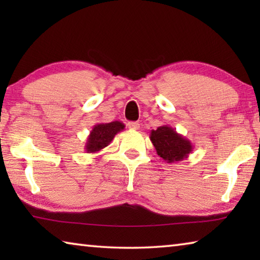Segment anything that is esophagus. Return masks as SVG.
Instances as JSON below:
<instances>
[{
  "mask_svg": "<svg viewBox=\"0 0 260 260\" xmlns=\"http://www.w3.org/2000/svg\"><path fill=\"white\" fill-rule=\"evenodd\" d=\"M127 126H128L129 129H139L140 128V124L136 121H129L128 124H127Z\"/></svg>",
  "mask_w": 260,
  "mask_h": 260,
  "instance_id": "34e87169",
  "label": "esophagus"
}]
</instances>
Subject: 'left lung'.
I'll return each instance as SVG.
<instances>
[{
  "label": "left lung",
  "mask_w": 260,
  "mask_h": 260,
  "mask_svg": "<svg viewBox=\"0 0 260 260\" xmlns=\"http://www.w3.org/2000/svg\"><path fill=\"white\" fill-rule=\"evenodd\" d=\"M150 141L157 155L166 162H178L188 158L193 146L188 139L169 125L159 126L150 132Z\"/></svg>",
  "instance_id": "obj_1"
}]
</instances>
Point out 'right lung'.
Segmentation results:
<instances>
[{"label":"right lung","instance_id":"obj_1","mask_svg":"<svg viewBox=\"0 0 260 260\" xmlns=\"http://www.w3.org/2000/svg\"><path fill=\"white\" fill-rule=\"evenodd\" d=\"M124 128L125 125L121 121H111L105 122V124L102 122V124L94 125L93 129L90 131L87 138L85 151L87 153H95L101 151L105 147H108L116 134L119 133Z\"/></svg>","mask_w":260,"mask_h":260}]
</instances>
